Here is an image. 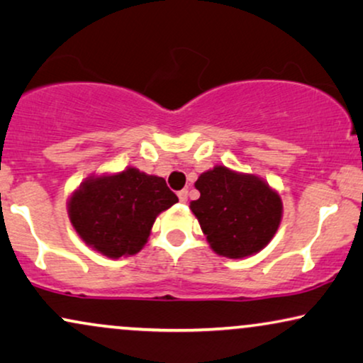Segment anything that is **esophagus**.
Wrapping results in <instances>:
<instances>
[{
  "label": "esophagus",
  "mask_w": 363,
  "mask_h": 363,
  "mask_svg": "<svg viewBox=\"0 0 363 363\" xmlns=\"http://www.w3.org/2000/svg\"><path fill=\"white\" fill-rule=\"evenodd\" d=\"M177 196H179V201H181V202H187V197H189V192H187V189H182V191L177 192Z\"/></svg>",
  "instance_id": "1"
}]
</instances>
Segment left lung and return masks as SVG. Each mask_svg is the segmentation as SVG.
I'll return each instance as SVG.
<instances>
[{
	"label": "left lung",
	"mask_w": 363,
	"mask_h": 363,
	"mask_svg": "<svg viewBox=\"0 0 363 363\" xmlns=\"http://www.w3.org/2000/svg\"><path fill=\"white\" fill-rule=\"evenodd\" d=\"M201 192L191 209L214 252L242 259L264 249L279 229L282 201L252 174H238L224 166L201 174Z\"/></svg>",
	"instance_id": "8db88e82"
}]
</instances>
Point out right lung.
<instances>
[{
    "instance_id": "obj_1",
    "label": "right lung",
    "mask_w": 363,
    "mask_h": 363,
    "mask_svg": "<svg viewBox=\"0 0 363 363\" xmlns=\"http://www.w3.org/2000/svg\"><path fill=\"white\" fill-rule=\"evenodd\" d=\"M179 199L166 181L129 167L114 176L88 179L69 199V219L86 244L119 259L147 242L157 214Z\"/></svg>"
}]
</instances>
